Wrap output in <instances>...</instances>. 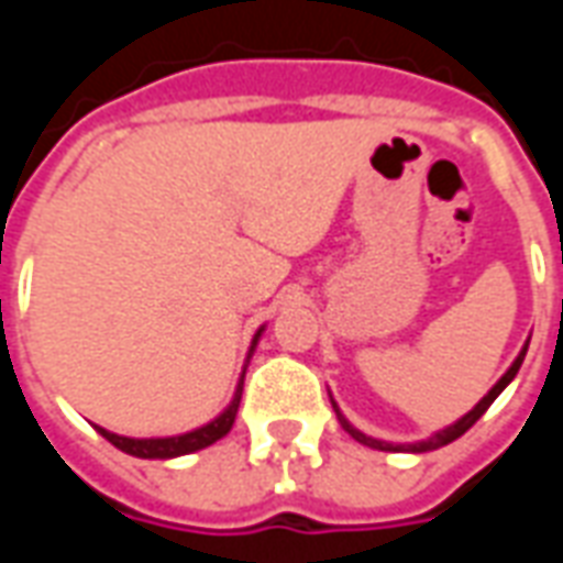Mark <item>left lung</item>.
I'll use <instances>...</instances> for the list:
<instances>
[{
  "instance_id": "obj_1",
  "label": "left lung",
  "mask_w": 563,
  "mask_h": 563,
  "mask_svg": "<svg viewBox=\"0 0 563 563\" xmlns=\"http://www.w3.org/2000/svg\"><path fill=\"white\" fill-rule=\"evenodd\" d=\"M525 353H528V346L521 350L519 358H516V362L509 365L507 374H504V377L497 379L495 386H492V391H488V395H485L483 401H479V404H476V407H473L471 413L461 416V419H459V422H455V424H449V428H443V431H437V434H434V437H428V440H419V443H386V440H377V437L362 434L358 428H353V424H350V422H346V419H343L341 410H338V404H334V401H331V404H334V413H338V419H341L343 431H346V434H350V437H355L358 443H365V446L379 449V452H431V449H440V446H446V443H452V440H459V437L464 434L467 428H473V424H476V419H479V416H483L485 410H488V407L495 404L497 395H500V391L507 389L509 383H512V377L519 374L521 362H525Z\"/></svg>"
}]
</instances>
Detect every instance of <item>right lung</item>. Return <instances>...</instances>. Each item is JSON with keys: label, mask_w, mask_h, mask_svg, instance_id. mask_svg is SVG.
I'll use <instances>...</instances> for the list:
<instances>
[{"label": "right lung", "mask_w": 563, "mask_h": 563, "mask_svg": "<svg viewBox=\"0 0 563 563\" xmlns=\"http://www.w3.org/2000/svg\"><path fill=\"white\" fill-rule=\"evenodd\" d=\"M258 334H262V329H258ZM258 334L253 338V346H256ZM253 346H250V353H253ZM246 358H250V355H246ZM241 391H244V374H241V383H238V391H234L232 404H229V407H225L213 422L201 424V428L189 431V434L135 440V437L111 434V431H104V428H99V434H102L108 443H114L117 449H123V452H129V455H135V459H177V455H189V452H198V449L217 443L220 437H225L229 431H232L234 416H238V404H241Z\"/></svg>", "instance_id": "add662e5"}]
</instances>
